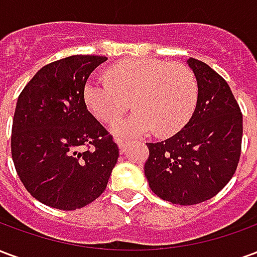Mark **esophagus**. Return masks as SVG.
<instances>
[{
    "mask_svg": "<svg viewBox=\"0 0 257 257\" xmlns=\"http://www.w3.org/2000/svg\"><path fill=\"white\" fill-rule=\"evenodd\" d=\"M117 145H118V149H119V151H121V154H123V153L126 151V147H128V145H126L125 142H122V140H117Z\"/></svg>",
    "mask_w": 257,
    "mask_h": 257,
    "instance_id": "1",
    "label": "esophagus"
}]
</instances>
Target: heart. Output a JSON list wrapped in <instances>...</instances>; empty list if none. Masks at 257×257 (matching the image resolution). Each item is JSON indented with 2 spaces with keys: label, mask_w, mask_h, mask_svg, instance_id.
Returning <instances> with one entry per match:
<instances>
[{
  "label": "heart",
  "mask_w": 257,
  "mask_h": 257,
  "mask_svg": "<svg viewBox=\"0 0 257 257\" xmlns=\"http://www.w3.org/2000/svg\"><path fill=\"white\" fill-rule=\"evenodd\" d=\"M108 78H90L82 90L86 107L101 121H112L134 100L138 111L110 125L117 139L131 140L157 132H179L193 115L198 100V84L184 64L158 59L123 60L108 70Z\"/></svg>",
  "instance_id": "1"
}]
</instances>
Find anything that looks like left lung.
Listing matches in <instances>:
<instances>
[{"label":"left lung","mask_w":257,"mask_h":257,"mask_svg":"<svg viewBox=\"0 0 257 257\" xmlns=\"http://www.w3.org/2000/svg\"><path fill=\"white\" fill-rule=\"evenodd\" d=\"M187 64L198 84L195 110L178 134L147 143L145 164L151 191L178 205L215 197L237 169L242 140V114L228 84L201 60Z\"/></svg>","instance_id":"8db88e82"}]
</instances>
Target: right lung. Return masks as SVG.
Segmentation results:
<instances>
[{"mask_svg": "<svg viewBox=\"0 0 257 257\" xmlns=\"http://www.w3.org/2000/svg\"><path fill=\"white\" fill-rule=\"evenodd\" d=\"M106 60L89 55L60 59L38 70L19 95L12 158L27 191L48 206H86L106 190L117 164V145L82 96L90 73Z\"/></svg>", "mask_w": 257, "mask_h": 257, "instance_id": "obj_1", "label": "right lung"}]
</instances>
